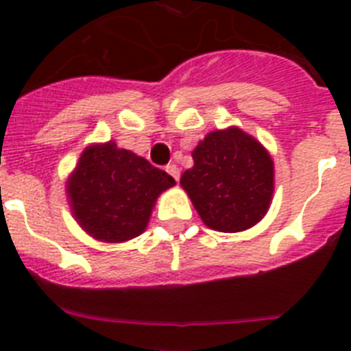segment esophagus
Wrapping results in <instances>:
<instances>
[{
	"label": "esophagus",
	"instance_id": "obj_1",
	"mask_svg": "<svg viewBox=\"0 0 351 351\" xmlns=\"http://www.w3.org/2000/svg\"><path fill=\"white\" fill-rule=\"evenodd\" d=\"M165 170L170 173V176H172L173 179H176V181H179V176H181V173H179L178 165H173V163H169V165L165 167Z\"/></svg>",
	"mask_w": 351,
	"mask_h": 351
}]
</instances>
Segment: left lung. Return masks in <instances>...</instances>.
Listing matches in <instances>:
<instances>
[{
  "label": "left lung",
  "instance_id": "1",
  "mask_svg": "<svg viewBox=\"0 0 351 351\" xmlns=\"http://www.w3.org/2000/svg\"><path fill=\"white\" fill-rule=\"evenodd\" d=\"M181 184L200 218L218 232L246 230L263 218L274 191L269 153L239 128L213 132L193 151Z\"/></svg>",
  "mask_w": 351,
  "mask_h": 351
}]
</instances>
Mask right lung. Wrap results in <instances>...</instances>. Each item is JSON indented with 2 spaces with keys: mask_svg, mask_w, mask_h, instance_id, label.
<instances>
[{
  "mask_svg": "<svg viewBox=\"0 0 351 351\" xmlns=\"http://www.w3.org/2000/svg\"><path fill=\"white\" fill-rule=\"evenodd\" d=\"M173 184L167 172L108 142L84 151L68 195L84 230L100 241L121 243L144 232L158 195Z\"/></svg>",
  "mask_w": 351,
  "mask_h": 351,
  "instance_id": "right-lung-1",
  "label": "right lung"
}]
</instances>
